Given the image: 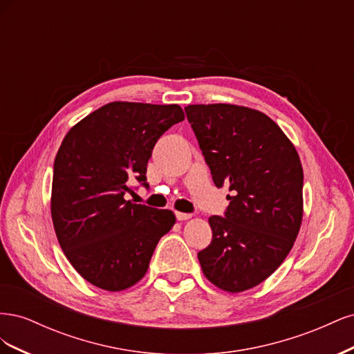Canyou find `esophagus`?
I'll return each instance as SVG.
<instances>
[{"label": "esophagus", "instance_id": "34e87169", "mask_svg": "<svg viewBox=\"0 0 354 354\" xmlns=\"http://www.w3.org/2000/svg\"><path fill=\"white\" fill-rule=\"evenodd\" d=\"M176 217L177 220L183 221V220H189L192 217V214H187V212H180V211H176Z\"/></svg>", "mask_w": 354, "mask_h": 354}]
</instances>
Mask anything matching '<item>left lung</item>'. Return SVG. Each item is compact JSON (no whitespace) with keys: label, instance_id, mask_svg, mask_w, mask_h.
Listing matches in <instances>:
<instances>
[{"label":"left lung","instance_id":"8db88e82","mask_svg":"<svg viewBox=\"0 0 354 354\" xmlns=\"http://www.w3.org/2000/svg\"><path fill=\"white\" fill-rule=\"evenodd\" d=\"M214 185L227 186L224 217L208 223L212 241L198 252L207 279L227 292L266 281L297 239L303 220V167L274 121L245 106L185 108Z\"/></svg>","mask_w":354,"mask_h":354}]
</instances>
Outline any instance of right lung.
I'll use <instances>...</instances> for the list:
<instances>
[{"label": "right lung", "instance_id": "add662e5", "mask_svg": "<svg viewBox=\"0 0 354 354\" xmlns=\"http://www.w3.org/2000/svg\"><path fill=\"white\" fill-rule=\"evenodd\" d=\"M183 120L178 104L112 102L63 138L53 171V226L66 259L91 285L111 292L136 285L173 229V211L124 196L134 180L147 187L155 143Z\"/></svg>", "mask_w": 354, "mask_h": 354}]
</instances>
